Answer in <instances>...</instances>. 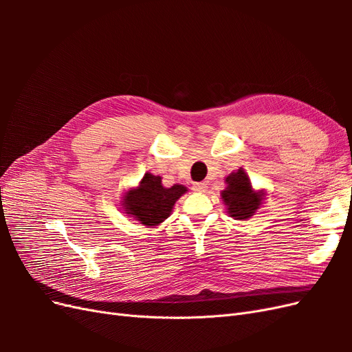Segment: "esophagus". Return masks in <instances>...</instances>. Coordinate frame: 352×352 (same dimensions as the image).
<instances>
[{
	"instance_id": "obj_1",
	"label": "esophagus",
	"mask_w": 352,
	"mask_h": 352,
	"mask_svg": "<svg viewBox=\"0 0 352 352\" xmlns=\"http://www.w3.org/2000/svg\"><path fill=\"white\" fill-rule=\"evenodd\" d=\"M192 189L195 190V192H206V189H207V184H204V182H198V184H194Z\"/></svg>"
}]
</instances>
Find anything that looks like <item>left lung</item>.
I'll return each instance as SVG.
<instances>
[{"mask_svg":"<svg viewBox=\"0 0 352 352\" xmlns=\"http://www.w3.org/2000/svg\"><path fill=\"white\" fill-rule=\"evenodd\" d=\"M226 189L221 190V199L228 214L235 220H247L255 214L264 201L263 190H254L248 175L241 167L226 179Z\"/></svg>","mask_w":352,"mask_h":352,"instance_id":"obj_1","label":"left lung"}]
</instances>
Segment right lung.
<instances>
[{"instance_id":"right-lung-1","label":"right lung","mask_w":352,"mask_h":352,"mask_svg":"<svg viewBox=\"0 0 352 352\" xmlns=\"http://www.w3.org/2000/svg\"><path fill=\"white\" fill-rule=\"evenodd\" d=\"M186 186L173 185L164 188L162 177L145 173L136 188L127 190L123 195L122 207L126 214L146 228L158 226L172 214L176 201L186 192Z\"/></svg>"}]
</instances>
